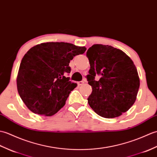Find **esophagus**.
Masks as SVG:
<instances>
[{"label":"esophagus","instance_id":"1","mask_svg":"<svg viewBox=\"0 0 157 157\" xmlns=\"http://www.w3.org/2000/svg\"><path fill=\"white\" fill-rule=\"evenodd\" d=\"M77 84H78V86H81V85H82L83 84H84V82H83V81H78L77 82Z\"/></svg>","mask_w":157,"mask_h":157}]
</instances>
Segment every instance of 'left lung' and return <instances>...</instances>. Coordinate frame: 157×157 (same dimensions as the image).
<instances>
[{
  "label": "left lung",
  "instance_id": "obj_1",
  "mask_svg": "<svg viewBox=\"0 0 157 157\" xmlns=\"http://www.w3.org/2000/svg\"><path fill=\"white\" fill-rule=\"evenodd\" d=\"M86 57L90 68L86 78L93 89L87 99L90 107L105 118L126 112L136 99L140 86L134 62L124 52L108 45H93Z\"/></svg>",
  "mask_w": 157,
  "mask_h": 157
}]
</instances>
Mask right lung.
<instances>
[{
    "instance_id": "1",
    "label": "right lung",
    "mask_w": 157,
    "mask_h": 157,
    "mask_svg": "<svg viewBox=\"0 0 157 157\" xmlns=\"http://www.w3.org/2000/svg\"><path fill=\"white\" fill-rule=\"evenodd\" d=\"M85 47L65 42H47L31 48L20 64L17 90L22 101L34 113L52 116L65 105L77 85L66 75L69 63L82 54Z\"/></svg>"
}]
</instances>
